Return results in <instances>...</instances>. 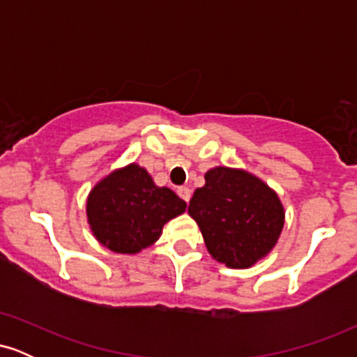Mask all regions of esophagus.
I'll return each instance as SVG.
<instances>
[{"mask_svg":"<svg viewBox=\"0 0 357 357\" xmlns=\"http://www.w3.org/2000/svg\"><path fill=\"white\" fill-rule=\"evenodd\" d=\"M178 195H179V198L181 199H184V202H190V198H191V190L190 188H186V186H181V188H178Z\"/></svg>","mask_w":357,"mask_h":357,"instance_id":"esophagus-1","label":"esophagus"}]
</instances>
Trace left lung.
<instances>
[{"label": "left lung", "mask_w": 357, "mask_h": 357, "mask_svg": "<svg viewBox=\"0 0 357 357\" xmlns=\"http://www.w3.org/2000/svg\"><path fill=\"white\" fill-rule=\"evenodd\" d=\"M188 213L210 255L230 268H250L267 257L285 223L284 204L267 183L227 166L206 171Z\"/></svg>", "instance_id": "left-lung-1"}]
</instances>
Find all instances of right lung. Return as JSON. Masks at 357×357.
I'll list each match as a JSON object with an SVG mask.
<instances>
[{
    "label": "right lung",
    "instance_id": "add662e5",
    "mask_svg": "<svg viewBox=\"0 0 357 357\" xmlns=\"http://www.w3.org/2000/svg\"><path fill=\"white\" fill-rule=\"evenodd\" d=\"M186 203L173 190L155 186L144 167H117L87 196V221L102 247L136 255L154 245L169 220L183 215Z\"/></svg>",
    "mask_w": 357,
    "mask_h": 357
}]
</instances>
